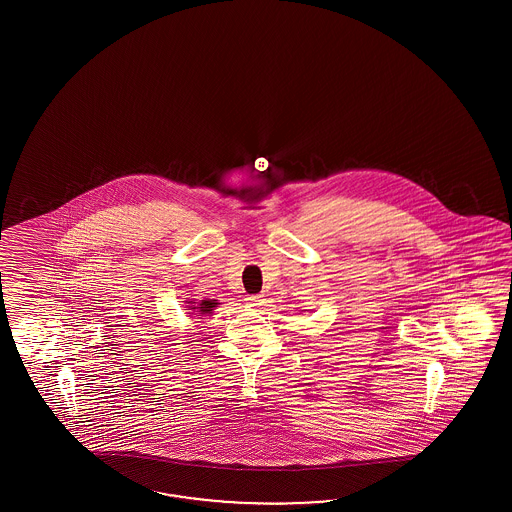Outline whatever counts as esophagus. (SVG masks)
<instances>
[{"label": "esophagus", "mask_w": 512, "mask_h": 512, "mask_svg": "<svg viewBox=\"0 0 512 512\" xmlns=\"http://www.w3.org/2000/svg\"><path fill=\"white\" fill-rule=\"evenodd\" d=\"M245 302H247V305H251V307H260L263 304V294H249L245 298Z\"/></svg>", "instance_id": "1"}]
</instances>
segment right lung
<instances>
[{"label":"right lung","mask_w":512,"mask_h":512,"mask_svg":"<svg viewBox=\"0 0 512 512\" xmlns=\"http://www.w3.org/2000/svg\"><path fill=\"white\" fill-rule=\"evenodd\" d=\"M185 304L188 313L196 316L210 315L219 305L218 300H210V298L199 300V302H197V300H186Z\"/></svg>","instance_id":"add662e5"}]
</instances>
